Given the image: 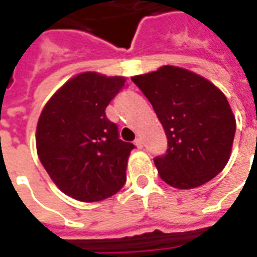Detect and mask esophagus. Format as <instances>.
<instances>
[{"label":"esophagus","mask_w":257,"mask_h":257,"mask_svg":"<svg viewBox=\"0 0 257 257\" xmlns=\"http://www.w3.org/2000/svg\"><path fill=\"white\" fill-rule=\"evenodd\" d=\"M134 144H136L139 149H142V147H143V139H142V137H137V139L134 140Z\"/></svg>","instance_id":"obj_1"}]
</instances>
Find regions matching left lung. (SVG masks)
<instances>
[{
	"label": "left lung",
	"mask_w": 257,
	"mask_h": 257,
	"mask_svg": "<svg viewBox=\"0 0 257 257\" xmlns=\"http://www.w3.org/2000/svg\"><path fill=\"white\" fill-rule=\"evenodd\" d=\"M132 80L152 103L167 136L166 153L154 157L164 182L193 189L222 172L236 133L224 94L206 78L173 65Z\"/></svg>",
	"instance_id": "1"
}]
</instances>
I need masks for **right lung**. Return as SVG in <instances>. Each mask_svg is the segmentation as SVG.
<instances>
[{"mask_svg": "<svg viewBox=\"0 0 257 257\" xmlns=\"http://www.w3.org/2000/svg\"><path fill=\"white\" fill-rule=\"evenodd\" d=\"M123 77L83 73L45 104L37 124V153L67 196L80 202L111 197L125 183L133 143L118 137L105 107L123 90Z\"/></svg>", "mask_w": 257, "mask_h": 257, "instance_id": "1", "label": "right lung"}]
</instances>
